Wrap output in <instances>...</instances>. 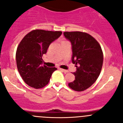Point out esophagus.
I'll return each mask as SVG.
<instances>
[{
  "label": "esophagus",
  "instance_id": "34e87169",
  "mask_svg": "<svg viewBox=\"0 0 123 123\" xmlns=\"http://www.w3.org/2000/svg\"><path fill=\"white\" fill-rule=\"evenodd\" d=\"M61 71H62V72H64V73H68V70H66V69H62V68H59Z\"/></svg>",
  "mask_w": 123,
  "mask_h": 123
}]
</instances>
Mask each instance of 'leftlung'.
<instances>
[{"label":"left lung","instance_id":"obj_1","mask_svg":"<svg viewBox=\"0 0 123 123\" xmlns=\"http://www.w3.org/2000/svg\"><path fill=\"white\" fill-rule=\"evenodd\" d=\"M64 35L71 43L72 62L76 67V71L73 73L75 80L68 86L75 91H83L96 81L101 71L104 59L101 47L86 33L67 31Z\"/></svg>","mask_w":123,"mask_h":123}]
</instances>
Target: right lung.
<instances>
[{
    "label": "right lung",
    "mask_w": 123,
    "mask_h": 123,
    "mask_svg": "<svg viewBox=\"0 0 123 123\" xmlns=\"http://www.w3.org/2000/svg\"><path fill=\"white\" fill-rule=\"evenodd\" d=\"M62 34V31L34 30L23 38L17 48V68L27 85L34 89L47 85L52 74L57 68L43 65V55L50 43Z\"/></svg>",
    "instance_id": "obj_1"
}]
</instances>
